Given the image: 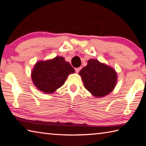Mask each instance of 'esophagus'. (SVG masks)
Returning <instances> with one entry per match:
<instances>
[{
    "label": "esophagus",
    "mask_w": 146,
    "mask_h": 146,
    "mask_svg": "<svg viewBox=\"0 0 146 146\" xmlns=\"http://www.w3.org/2000/svg\"><path fill=\"white\" fill-rule=\"evenodd\" d=\"M81 70V68H75V71L76 73H78L80 70Z\"/></svg>",
    "instance_id": "34e87169"
}]
</instances>
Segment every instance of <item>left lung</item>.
<instances>
[{"label":"left lung","instance_id":"obj_1","mask_svg":"<svg viewBox=\"0 0 146 146\" xmlns=\"http://www.w3.org/2000/svg\"><path fill=\"white\" fill-rule=\"evenodd\" d=\"M84 86L92 96L102 98L110 93L117 84V72L113 68L91 59L79 72Z\"/></svg>","mask_w":146,"mask_h":146}]
</instances>
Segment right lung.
Returning <instances> with one entry per match:
<instances>
[{"label":"right lung","mask_w":146,"mask_h":146,"mask_svg":"<svg viewBox=\"0 0 146 146\" xmlns=\"http://www.w3.org/2000/svg\"><path fill=\"white\" fill-rule=\"evenodd\" d=\"M75 70L63 57L39 60L31 71V78L34 86L46 94H52L64 85L70 74Z\"/></svg>","instance_id":"add662e5"}]
</instances>
